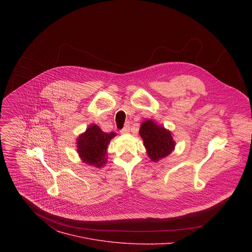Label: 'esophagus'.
I'll return each instance as SVG.
<instances>
[{"instance_id": "esophagus-1", "label": "esophagus", "mask_w": 252, "mask_h": 252, "mask_svg": "<svg viewBox=\"0 0 252 252\" xmlns=\"http://www.w3.org/2000/svg\"><path fill=\"white\" fill-rule=\"evenodd\" d=\"M129 130H130V123L127 122V123L125 124L124 128L120 131V133H121V134H127V133L129 132Z\"/></svg>"}]
</instances>
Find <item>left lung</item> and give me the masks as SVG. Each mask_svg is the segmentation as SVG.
<instances>
[{
    "instance_id": "8db88e82",
    "label": "left lung",
    "mask_w": 252,
    "mask_h": 252,
    "mask_svg": "<svg viewBox=\"0 0 252 252\" xmlns=\"http://www.w3.org/2000/svg\"><path fill=\"white\" fill-rule=\"evenodd\" d=\"M140 135L144 141L147 155L154 162L167 157L175 149L176 143L171 131L152 120H145L142 123Z\"/></svg>"
}]
</instances>
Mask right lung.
I'll return each instance as SVG.
<instances>
[{
	"mask_svg": "<svg viewBox=\"0 0 252 252\" xmlns=\"http://www.w3.org/2000/svg\"><path fill=\"white\" fill-rule=\"evenodd\" d=\"M116 136L115 133H105L95 124L90 125L86 131L79 135L76 141L77 152L80 159L96 168L103 167L107 161V149L109 141Z\"/></svg>",
	"mask_w": 252,
	"mask_h": 252,
	"instance_id": "1",
	"label": "right lung"
}]
</instances>
